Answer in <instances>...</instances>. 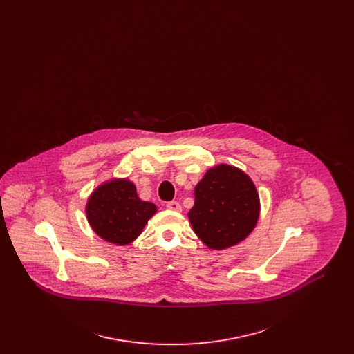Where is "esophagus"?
I'll return each mask as SVG.
<instances>
[{"label":"esophagus","instance_id":"obj_1","mask_svg":"<svg viewBox=\"0 0 354 354\" xmlns=\"http://www.w3.org/2000/svg\"><path fill=\"white\" fill-rule=\"evenodd\" d=\"M167 208L171 209V211H175V212H180L182 211V205L178 202L167 203Z\"/></svg>","mask_w":354,"mask_h":354}]
</instances>
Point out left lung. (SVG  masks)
<instances>
[{
    "label": "left lung",
    "mask_w": 354,
    "mask_h": 354,
    "mask_svg": "<svg viewBox=\"0 0 354 354\" xmlns=\"http://www.w3.org/2000/svg\"><path fill=\"white\" fill-rule=\"evenodd\" d=\"M188 219L196 236L215 251L251 235L260 218V198L252 179L235 166L218 165L195 185Z\"/></svg>",
    "instance_id": "8db88e82"
}]
</instances>
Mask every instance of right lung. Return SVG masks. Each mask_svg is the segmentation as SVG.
I'll return each mask as SVG.
<instances>
[{"mask_svg":"<svg viewBox=\"0 0 354 354\" xmlns=\"http://www.w3.org/2000/svg\"><path fill=\"white\" fill-rule=\"evenodd\" d=\"M156 211L153 203L139 199L134 183L126 178H113L98 185L84 208L91 230L115 245L131 244Z\"/></svg>","mask_w":354,"mask_h":354,"instance_id":"right-lung-1","label":"right lung"}]
</instances>
